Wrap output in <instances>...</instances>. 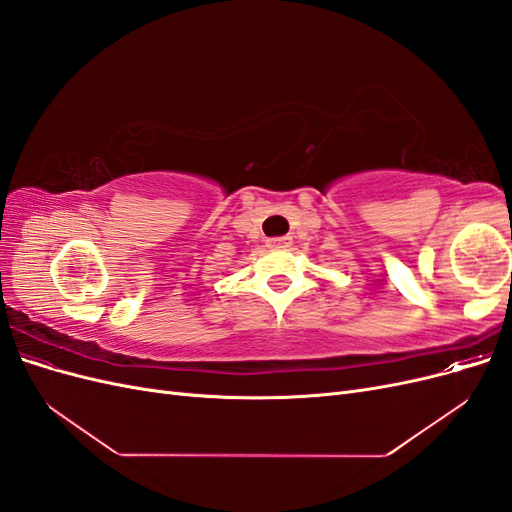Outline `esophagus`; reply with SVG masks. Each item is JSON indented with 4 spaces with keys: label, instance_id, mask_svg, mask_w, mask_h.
Listing matches in <instances>:
<instances>
[{
    "label": "esophagus",
    "instance_id": "1",
    "mask_svg": "<svg viewBox=\"0 0 512 512\" xmlns=\"http://www.w3.org/2000/svg\"><path fill=\"white\" fill-rule=\"evenodd\" d=\"M269 247H273V250H277V247H288L290 245V237H273L267 241Z\"/></svg>",
    "mask_w": 512,
    "mask_h": 512
}]
</instances>
